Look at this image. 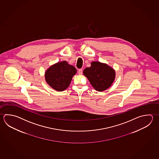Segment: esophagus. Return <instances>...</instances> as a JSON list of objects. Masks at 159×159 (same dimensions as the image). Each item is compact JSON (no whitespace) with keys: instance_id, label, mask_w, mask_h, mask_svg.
Here are the masks:
<instances>
[{"instance_id":"1","label":"esophagus","mask_w":159,"mask_h":159,"mask_svg":"<svg viewBox=\"0 0 159 159\" xmlns=\"http://www.w3.org/2000/svg\"><path fill=\"white\" fill-rule=\"evenodd\" d=\"M78 74H79V75H81L83 74V70L79 69V71H78Z\"/></svg>"}]
</instances>
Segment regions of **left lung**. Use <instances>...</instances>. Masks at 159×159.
I'll return each instance as SVG.
<instances>
[{
  "label": "left lung",
  "mask_w": 159,
  "mask_h": 159,
  "mask_svg": "<svg viewBox=\"0 0 159 159\" xmlns=\"http://www.w3.org/2000/svg\"><path fill=\"white\" fill-rule=\"evenodd\" d=\"M83 74L88 79L93 88L98 92L108 89L115 78L114 69L99 62H92L90 67L84 69Z\"/></svg>",
  "instance_id": "left-lung-1"
}]
</instances>
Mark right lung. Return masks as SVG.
I'll return each mask as SVG.
<instances>
[{
  "label": "right lung",
  "mask_w": 159,
  "mask_h": 159,
  "mask_svg": "<svg viewBox=\"0 0 159 159\" xmlns=\"http://www.w3.org/2000/svg\"><path fill=\"white\" fill-rule=\"evenodd\" d=\"M76 73L74 66L62 61L51 66L45 73V80L53 89L57 91L65 90Z\"/></svg>",
  "instance_id": "right-lung-1"
}]
</instances>
